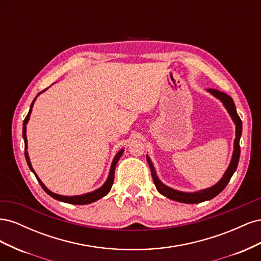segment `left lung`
I'll use <instances>...</instances> for the list:
<instances>
[{
    "instance_id": "obj_1",
    "label": "left lung",
    "mask_w": 261,
    "mask_h": 261,
    "mask_svg": "<svg viewBox=\"0 0 261 261\" xmlns=\"http://www.w3.org/2000/svg\"><path fill=\"white\" fill-rule=\"evenodd\" d=\"M208 91L212 94V96H215L216 98H218L221 102H222L223 106L227 110L228 114L231 115L232 120L235 124V127H236V133H235L236 137H235V140H234V151H233V155H232V160H231L230 165H228L227 170L225 171L224 175L222 176V178H221L216 185H213L210 188L203 189V191L195 192V193L179 192V191H176V189H173V188H171L167 185H164L162 181L159 178H158L153 164H152L151 161H150V158L147 155V161L149 163L150 171H151L152 179H153V183L156 187V191L159 192L161 195L168 197V198H170L172 200L178 201V202L199 203V202H202V201L212 199L213 197H216L217 195H219L225 188V186L227 185L228 181H230L232 175L234 174V172L236 171V168H238V164H239V161H240V154H241L240 139H241V136H242V121H241V118H240L238 112H236L234 101L231 97H228L227 94L224 93V92H221L219 90L211 89V88L208 89Z\"/></svg>"
}]
</instances>
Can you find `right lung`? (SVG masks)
I'll return each instance as SVG.
<instances>
[{
  "label": "right lung",
  "mask_w": 261,
  "mask_h": 261,
  "mask_svg": "<svg viewBox=\"0 0 261 261\" xmlns=\"http://www.w3.org/2000/svg\"><path fill=\"white\" fill-rule=\"evenodd\" d=\"M46 89H48V88H46ZM46 89H44V90H46ZM44 90H42L41 92H39L38 96H39V94H40V93H42ZM38 96H37V97H38ZM37 97L34 99L33 103H31V106H30L29 112H28L27 116L25 117V120H23V124H22V137H23V141H25V158H26L27 164H28L29 169L34 172V174H35V176L37 177V179H38V181H39V184L41 185V187L44 189V192H45L46 194H48V195H50V196L52 197V198L57 199V200H60V201H63V202H67V203H73V204H87V203H91V202H93V201H97L98 199L102 198V197H105L107 194H109L110 191H111V187H112V185H113V180H114V171H115L116 163H117L118 160H120L121 155L123 154L124 149H121L120 151H118V152L116 153V155L114 156V159H113L112 164H111V169H110V173H109V176H108V179L106 180V183H105L103 185H102L100 188L96 189V191H93V192H91V193H87V194H85V195H80V196H62V195L54 194V193H52L51 191H49V189L44 186V184L42 183L41 179L37 176V174H36L34 169H33V165H31V162H30V159H29V155H28V152H27V136H26V125H27V123H28V121H29V117H30V114H31V110H33V107H34V103H35V101H36Z\"/></svg>",
  "instance_id": "1"
}]
</instances>
